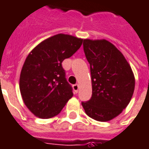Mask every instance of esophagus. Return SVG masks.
Segmentation results:
<instances>
[{
  "instance_id": "34e87169",
  "label": "esophagus",
  "mask_w": 149,
  "mask_h": 149,
  "mask_svg": "<svg viewBox=\"0 0 149 149\" xmlns=\"http://www.w3.org/2000/svg\"><path fill=\"white\" fill-rule=\"evenodd\" d=\"M72 88H73V90H74V92L77 93L78 92V89H79V85L77 84H76L72 86Z\"/></svg>"
}]
</instances>
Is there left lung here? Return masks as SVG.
<instances>
[{
	"instance_id": "obj_1",
	"label": "left lung",
	"mask_w": 149,
	"mask_h": 149,
	"mask_svg": "<svg viewBox=\"0 0 149 149\" xmlns=\"http://www.w3.org/2000/svg\"><path fill=\"white\" fill-rule=\"evenodd\" d=\"M83 47L90 64L92 97L82 102V107L90 118L110 121L130 102L135 89V76L124 56L111 42L85 38Z\"/></svg>"
}]
</instances>
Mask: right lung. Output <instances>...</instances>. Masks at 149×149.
Returning <instances> with one entry per match:
<instances>
[{"label":"right lung","instance_id":"obj_1","mask_svg":"<svg viewBox=\"0 0 149 149\" xmlns=\"http://www.w3.org/2000/svg\"><path fill=\"white\" fill-rule=\"evenodd\" d=\"M82 42L83 38L58 34L44 39L29 53L21 71L19 88L24 104L36 117L56 116L73 96L61 64Z\"/></svg>","mask_w":149,"mask_h":149}]
</instances>
